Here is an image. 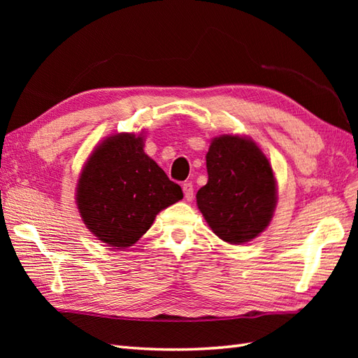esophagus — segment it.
I'll return each mask as SVG.
<instances>
[{
    "label": "esophagus",
    "instance_id": "esophagus-1",
    "mask_svg": "<svg viewBox=\"0 0 358 358\" xmlns=\"http://www.w3.org/2000/svg\"><path fill=\"white\" fill-rule=\"evenodd\" d=\"M183 192H185V199L187 201H192V199H194V185L192 183H185L183 185Z\"/></svg>",
    "mask_w": 358,
    "mask_h": 358
}]
</instances>
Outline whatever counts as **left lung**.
Wrapping results in <instances>:
<instances>
[{
    "mask_svg": "<svg viewBox=\"0 0 358 358\" xmlns=\"http://www.w3.org/2000/svg\"><path fill=\"white\" fill-rule=\"evenodd\" d=\"M208 185L196 204L220 238L240 245L268 227L277 201L272 167L252 140L223 135L206 155Z\"/></svg>",
    "mask_w": 358,
    "mask_h": 358,
    "instance_id": "obj_1",
    "label": "left lung"
}]
</instances>
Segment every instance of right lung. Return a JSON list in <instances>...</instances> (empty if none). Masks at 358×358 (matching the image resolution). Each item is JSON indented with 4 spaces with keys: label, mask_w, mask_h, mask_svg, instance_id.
<instances>
[{
    "label": "right lung",
    "mask_w": 358,
    "mask_h": 358,
    "mask_svg": "<svg viewBox=\"0 0 358 358\" xmlns=\"http://www.w3.org/2000/svg\"><path fill=\"white\" fill-rule=\"evenodd\" d=\"M143 136L118 134L90 155L78 181L83 222L115 249L132 246L159 210L183 199L181 187L143 150Z\"/></svg>",
    "instance_id": "right-lung-1"
}]
</instances>
